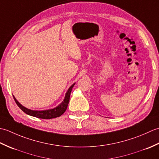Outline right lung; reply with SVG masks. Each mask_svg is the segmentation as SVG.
Returning a JSON list of instances; mask_svg holds the SVG:
<instances>
[{
    "label": "right lung",
    "mask_w": 159,
    "mask_h": 159,
    "mask_svg": "<svg viewBox=\"0 0 159 159\" xmlns=\"http://www.w3.org/2000/svg\"><path fill=\"white\" fill-rule=\"evenodd\" d=\"M74 85H75V83L72 84V85L70 87L68 90L67 91V92L65 95V98H64L63 101H62V102L60 104H59L57 107L53 108V109L42 110V111L31 110L22 106V104L16 100V98L14 96H13V98H14V100L16 103L17 104V105H18L20 107V109L22 110L26 114L29 115V116H31L35 117L41 118V119H47V120L52 119V118H56L61 116L66 111L67 105H68V103L70 101V93H71V92H72V89Z\"/></svg>",
    "instance_id": "1"
}]
</instances>
